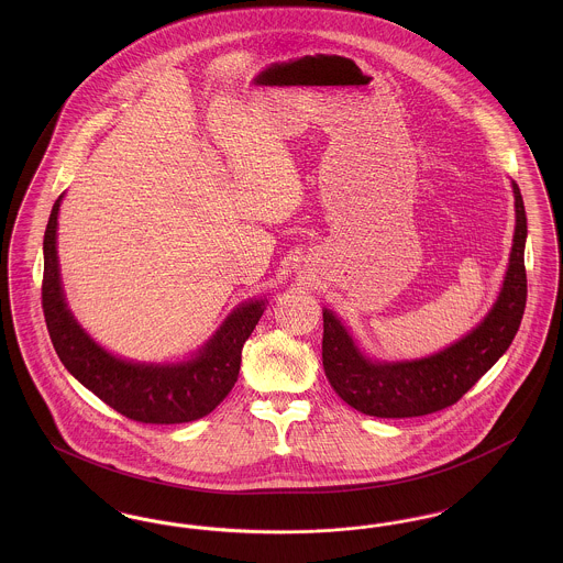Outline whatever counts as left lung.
Returning a JSON list of instances; mask_svg holds the SVG:
<instances>
[{
	"mask_svg": "<svg viewBox=\"0 0 563 563\" xmlns=\"http://www.w3.org/2000/svg\"><path fill=\"white\" fill-rule=\"evenodd\" d=\"M510 186L515 234L500 294L483 321L448 349L413 361H375L333 310H322V367L350 407L375 418L427 416L454 405L507 352L528 297L523 266L528 219L521 191L515 181Z\"/></svg>",
	"mask_w": 563,
	"mask_h": 563,
	"instance_id": "obj_1",
	"label": "left lung"
}]
</instances>
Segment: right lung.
<instances>
[{"label":"right lung","instance_id":"obj_1","mask_svg":"<svg viewBox=\"0 0 563 563\" xmlns=\"http://www.w3.org/2000/svg\"><path fill=\"white\" fill-rule=\"evenodd\" d=\"M60 202L63 196L54 202L44 232L42 308L65 369L118 413L143 424H184L211 413L236 384L242 346L268 299L242 301L186 361L141 363L111 354L86 333L67 306L56 255Z\"/></svg>","mask_w":563,"mask_h":563}]
</instances>
